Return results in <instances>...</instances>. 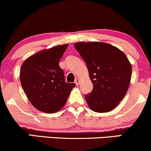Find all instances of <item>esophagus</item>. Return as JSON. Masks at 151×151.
Returning <instances> with one entry per match:
<instances>
[{"mask_svg": "<svg viewBox=\"0 0 151 151\" xmlns=\"http://www.w3.org/2000/svg\"><path fill=\"white\" fill-rule=\"evenodd\" d=\"M75 83L76 86H78L79 84H80V81L78 80V79H76L75 80Z\"/></svg>", "mask_w": 151, "mask_h": 151, "instance_id": "1", "label": "esophagus"}]
</instances>
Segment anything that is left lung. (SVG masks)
<instances>
[{
  "label": "left lung",
  "instance_id": "8db88e82",
  "mask_svg": "<svg viewBox=\"0 0 151 151\" xmlns=\"http://www.w3.org/2000/svg\"><path fill=\"white\" fill-rule=\"evenodd\" d=\"M87 65L93 88L85 96L92 111L106 113L114 109L126 96L131 78V64L116 47L101 42L74 44Z\"/></svg>",
  "mask_w": 151,
  "mask_h": 151
}]
</instances>
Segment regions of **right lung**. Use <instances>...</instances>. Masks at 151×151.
I'll use <instances>...</instances> for the list:
<instances>
[{
  "mask_svg": "<svg viewBox=\"0 0 151 151\" xmlns=\"http://www.w3.org/2000/svg\"><path fill=\"white\" fill-rule=\"evenodd\" d=\"M68 44L43 50L30 56L21 68V83L34 107L53 113L63 107L75 83H66L59 61Z\"/></svg>",
  "mask_w": 151,
  "mask_h": 151,
  "instance_id": "1",
  "label": "right lung"
}]
</instances>
